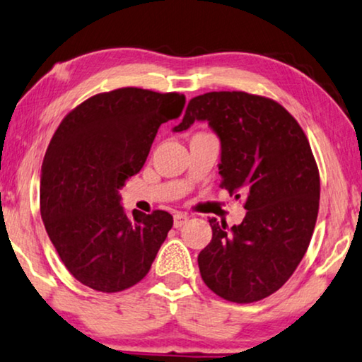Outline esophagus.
I'll use <instances>...</instances> for the list:
<instances>
[{
	"label": "esophagus",
	"instance_id": "1",
	"mask_svg": "<svg viewBox=\"0 0 362 362\" xmlns=\"http://www.w3.org/2000/svg\"><path fill=\"white\" fill-rule=\"evenodd\" d=\"M190 219V216L188 214H183V213H177V214H174V228H182L183 224L187 223V221Z\"/></svg>",
	"mask_w": 362,
	"mask_h": 362
}]
</instances>
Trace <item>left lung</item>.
<instances>
[{"label":"left lung","instance_id":"8db88e82","mask_svg":"<svg viewBox=\"0 0 362 362\" xmlns=\"http://www.w3.org/2000/svg\"><path fill=\"white\" fill-rule=\"evenodd\" d=\"M208 122L221 141V187L245 197L247 214L229 228L209 219L213 239L198 255L204 284L226 300L249 304L288 281L305 255L320 199L309 139L268 97L219 90L193 97L174 132Z\"/></svg>","mask_w":362,"mask_h":362}]
</instances>
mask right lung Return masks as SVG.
<instances>
[{"instance_id":"obj_1","label":"right lung","mask_w":362,"mask_h":362,"mask_svg":"<svg viewBox=\"0 0 362 362\" xmlns=\"http://www.w3.org/2000/svg\"><path fill=\"white\" fill-rule=\"evenodd\" d=\"M183 105V94L115 89L79 104L53 134L42 164L40 214L64 267L90 289L118 293L141 281L174 224L160 209H134L128 218L120 188Z\"/></svg>"}]
</instances>
